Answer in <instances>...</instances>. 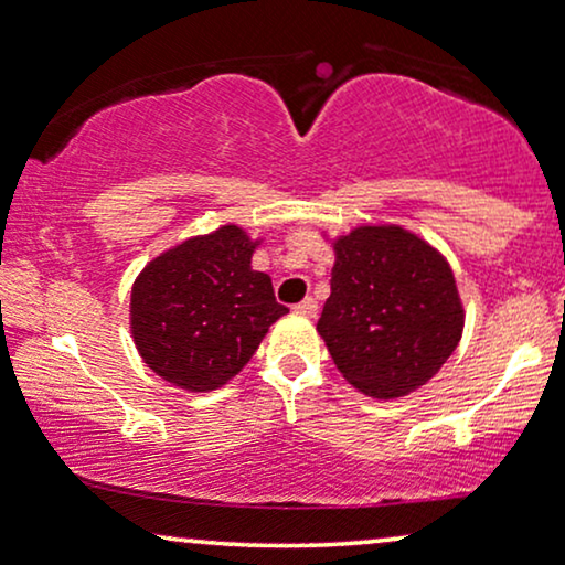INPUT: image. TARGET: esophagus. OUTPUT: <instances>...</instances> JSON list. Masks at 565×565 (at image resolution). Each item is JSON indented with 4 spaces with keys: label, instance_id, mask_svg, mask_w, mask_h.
Segmentation results:
<instances>
[{
    "label": "esophagus",
    "instance_id": "1",
    "mask_svg": "<svg viewBox=\"0 0 565 565\" xmlns=\"http://www.w3.org/2000/svg\"><path fill=\"white\" fill-rule=\"evenodd\" d=\"M295 310L299 312V315H305V318H312L315 312H318V302H315L312 297H307V299H302V302H299Z\"/></svg>",
    "mask_w": 565,
    "mask_h": 565
}]
</instances>
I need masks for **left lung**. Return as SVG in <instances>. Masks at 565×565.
<instances>
[{
	"label": "left lung",
	"mask_w": 565,
	"mask_h": 565,
	"mask_svg": "<svg viewBox=\"0 0 565 565\" xmlns=\"http://www.w3.org/2000/svg\"><path fill=\"white\" fill-rule=\"evenodd\" d=\"M333 250L318 333L338 372L377 401L426 385L452 356L465 326L445 255L397 224L351 230L333 239Z\"/></svg>",
	"instance_id": "1"
}]
</instances>
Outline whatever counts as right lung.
Returning <instances> with one entry per match:
<instances>
[{"label":"right lung","instance_id":"add662e5","mask_svg":"<svg viewBox=\"0 0 565 565\" xmlns=\"http://www.w3.org/2000/svg\"><path fill=\"white\" fill-rule=\"evenodd\" d=\"M260 239L237 224L185 239L149 260L131 287V335L145 364L188 393H209L253 359L289 310L253 270Z\"/></svg>","mask_w":565,"mask_h":565}]
</instances>
